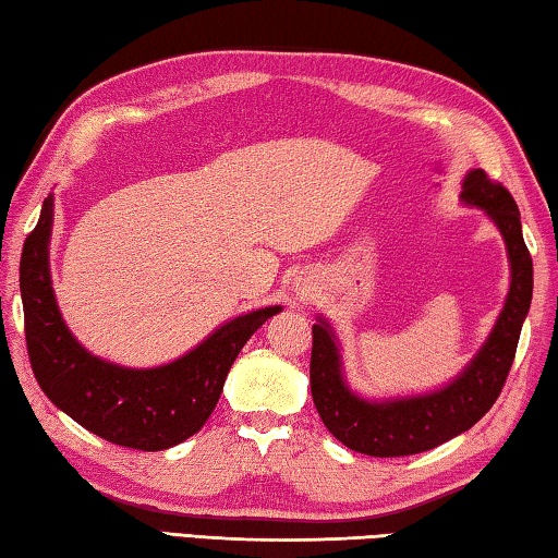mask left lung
Instances as JSON below:
<instances>
[{
  "mask_svg": "<svg viewBox=\"0 0 558 558\" xmlns=\"http://www.w3.org/2000/svg\"><path fill=\"white\" fill-rule=\"evenodd\" d=\"M460 199L483 209L502 233L512 282L507 302L487 342L448 386L409 399L366 401L349 389L342 376L339 344L323 317L313 325L310 389L327 430L347 448L374 458H401L426 452L475 426L493 409L512 369L519 332L532 305L534 270L519 209L507 189L493 182L485 169H472L462 182Z\"/></svg>",
  "mask_w": 558,
  "mask_h": 558,
  "instance_id": "1",
  "label": "left lung"
}]
</instances>
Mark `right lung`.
<instances>
[{
	"mask_svg": "<svg viewBox=\"0 0 558 558\" xmlns=\"http://www.w3.org/2000/svg\"><path fill=\"white\" fill-rule=\"evenodd\" d=\"M51 223L53 196L44 202L19 263L26 349L41 391L83 428L122 448L167 450L194 436L219 403L243 344L282 307L235 317L189 354L155 369L102 362L75 342L56 305L49 270Z\"/></svg>",
	"mask_w": 558,
	"mask_h": 558,
	"instance_id": "right-lung-1",
	"label": "right lung"
}]
</instances>
